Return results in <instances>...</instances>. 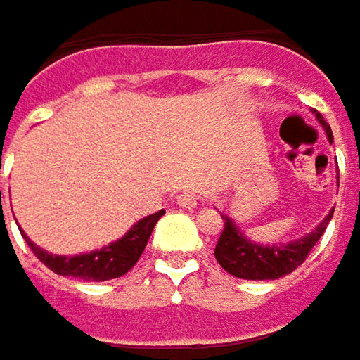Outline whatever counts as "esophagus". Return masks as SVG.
Segmentation results:
<instances>
[{
    "mask_svg": "<svg viewBox=\"0 0 360 360\" xmlns=\"http://www.w3.org/2000/svg\"><path fill=\"white\" fill-rule=\"evenodd\" d=\"M178 206H182V208H188V210H194L196 206H198V196L194 194V192H184V194H180L178 196Z\"/></svg>",
    "mask_w": 360,
    "mask_h": 360,
    "instance_id": "esophagus-1",
    "label": "esophagus"
}]
</instances>
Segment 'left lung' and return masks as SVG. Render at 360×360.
Wrapping results in <instances>:
<instances>
[{
  "mask_svg": "<svg viewBox=\"0 0 360 360\" xmlns=\"http://www.w3.org/2000/svg\"><path fill=\"white\" fill-rule=\"evenodd\" d=\"M314 116L319 120V124L323 126L326 140L333 144L330 126L326 124L321 114L314 112ZM337 172H339V168H337ZM333 212H335V208H330V212L323 218V222L312 232L300 236L297 240L281 242V244H260V242L250 240L248 236H244V232L236 226V222L229 214L220 212L222 220H224V230H222L214 248L216 260L220 262L222 269L236 278L276 281L284 274H290L292 270L298 269L304 262V258L309 256L312 246L325 234L326 224L330 222Z\"/></svg>",
  "mask_w": 360,
  "mask_h": 360,
  "instance_id": "obj_1",
  "label": "left lung"
}]
</instances>
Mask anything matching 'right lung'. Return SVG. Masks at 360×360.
Here are the masks:
<instances>
[{"mask_svg":"<svg viewBox=\"0 0 360 360\" xmlns=\"http://www.w3.org/2000/svg\"><path fill=\"white\" fill-rule=\"evenodd\" d=\"M1 204V192H0ZM164 216V210H160L156 214H150L138 220L122 238L116 242H110L108 246H102L98 250L84 252V255L62 256L51 255L48 250H44L41 246H37L35 242L27 238V234L21 230L23 238L27 242V246L34 250V255L56 274L62 276H72L79 281H90V283H100V281H110V278H118L122 274H126L128 270L138 262V258L144 252L148 238L152 234V230L156 226L160 218Z\"/></svg>","mask_w":360,"mask_h":360,"instance_id":"obj_1","label":"right lung"}]
</instances>
